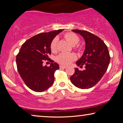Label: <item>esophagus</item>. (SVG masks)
<instances>
[{"mask_svg": "<svg viewBox=\"0 0 123 123\" xmlns=\"http://www.w3.org/2000/svg\"><path fill=\"white\" fill-rule=\"evenodd\" d=\"M60 68H63V69H66V68H67V67H66V66H62V65H60Z\"/></svg>", "mask_w": 123, "mask_h": 123, "instance_id": "1", "label": "esophagus"}]
</instances>
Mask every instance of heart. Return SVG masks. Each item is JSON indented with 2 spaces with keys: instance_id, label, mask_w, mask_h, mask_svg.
<instances>
[{
  "instance_id": "b5f03b06",
  "label": "heart",
  "mask_w": 123,
  "mask_h": 123,
  "mask_svg": "<svg viewBox=\"0 0 123 123\" xmlns=\"http://www.w3.org/2000/svg\"><path fill=\"white\" fill-rule=\"evenodd\" d=\"M64 37L68 42L72 45H75L80 42V38L76 34L73 32H69L64 35ZM58 38L56 37L52 40L50 44V49L51 51L56 52L57 51V44ZM77 49L80 50L79 47ZM76 59V55L73 53H62L60 54L56 57V61L62 65H69L73 61Z\"/></svg>"
}]
</instances>
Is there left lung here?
<instances>
[{"label":"left lung","mask_w":123,"mask_h":123,"mask_svg":"<svg viewBox=\"0 0 123 123\" xmlns=\"http://www.w3.org/2000/svg\"><path fill=\"white\" fill-rule=\"evenodd\" d=\"M80 34L85 41V49L81 57L76 62L80 67L85 65V69L74 68L70 81L81 89H88L98 82L106 72L110 62L107 47L103 40L92 33L85 30H72Z\"/></svg>","instance_id":"obj_1"}]
</instances>
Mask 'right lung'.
<instances>
[{
    "label": "right lung",
    "instance_id": "1",
    "mask_svg": "<svg viewBox=\"0 0 123 123\" xmlns=\"http://www.w3.org/2000/svg\"><path fill=\"white\" fill-rule=\"evenodd\" d=\"M63 30L41 33L28 39L23 44L16 56L17 70L29 88L41 92L49 88L54 81V73L59 69L57 63L44 66V60H49L50 44L57 35ZM51 62H54L52 61Z\"/></svg>",
    "mask_w": 123,
    "mask_h": 123
}]
</instances>
